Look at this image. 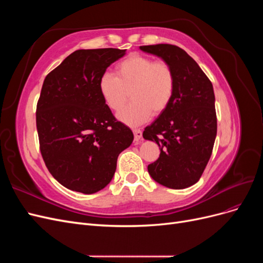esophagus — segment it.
<instances>
[{"instance_id":"1","label":"esophagus","mask_w":263,"mask_h":263,"mask_svg":"<svg viewBox=\"0 0 263 263\" xmlns=\"http://www.w3.org/2000/svg\"><path fill=\"white\" fill-rule=\"evenodd\" d=\"M133 133H134V136H135V140L139 141L140 138H141V136H142L141 130L138 129V128H135V129H133Z\"/></svg>"}]
</instances>
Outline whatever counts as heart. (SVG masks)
<instances>
[{
  "label": "heart",
  "instance_id": "obj_1",
  "mask_svg": "<svg viewBox=\"0 0 263 263\" xmlns=\"http://www.w3.org/2000/svg\"><path fill=\"white\" fill-rule=\"evenodd\" d=\"M99 91L105 104L118 113V119L128 126L147 122L151 115H160L169 107L176 92V74L170 63L137 53L129 54L115 67V76L103 73Z\"/></svg>",
  "mask_w": 263,
  "mask_h": 263
}]
</instances>
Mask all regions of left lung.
<instances>
[{"label": "left lung", "instance_id": "obj_1", "mask_svg": "<svg viewBox=\"0 0 263 263\" xmlns=\"http://www.w3.org/2000/svg\"><path fill=\"white\" fill-rule=\"evenodd\" d=\"M140 49L170 63L176 74V92L169 107L142 133L145 139L160 147V156L148 165V172L166 187H189L200 180L216 138L212 82L178 46L158 44L140 46Z\"/></svg>", "mask_w": 263, "mask_h": 263}]
</instances>
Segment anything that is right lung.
Returning <instances> with one entry per match:
<instances>
[{
    "mask_svg": "<svg viewBox=\"0 0 263 263\" xmlns=\"http://www.w3.org/2000/svg\"><path fill=\"white\" fill-rule=\"evenodd\" d=\"M126 49H80L47 74L37 102L39 149L65 187L92 194L112 180L117 157L134 139L99 91V79Z\"/></svg>",
    "mask_w": 263,
    "mask_h": 263,
    "instance_id": "1",
    "label": "right lung"
}]
</instances>
